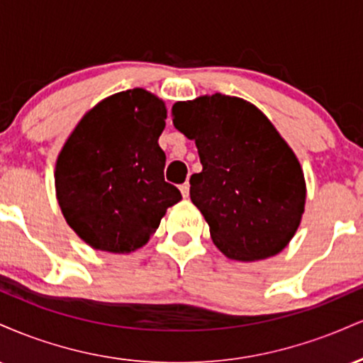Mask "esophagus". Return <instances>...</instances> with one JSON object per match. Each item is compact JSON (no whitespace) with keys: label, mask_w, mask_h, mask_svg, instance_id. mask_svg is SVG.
<instances>
[{"label":"esophagus","mask_w":363,"mask_h":363,"mask_svg":"<svg viewBox=\"0 0 363 363\" xmlns=\"http://www.w3.org/2000/svg\"><path fill=\"white\" fill-rule=\"evenodd\" d=\"M179 189H181L182 196L187 198V196H189V182H184V184H181V186H179Z\"/></svg>","instance_id":"obj_1"}]
</instances>
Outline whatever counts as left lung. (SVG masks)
<instances>
[{"label":"left lung","instance_id":"obj_1","mask_svg":"<svg viewBox=\"0 0 363 363\" xmlns=\"http://www.w3.org/2000/svg\"><path fill=\"white\" fill-rule=\"evenodd\" d=\"M172 123L198 148L203 170L189 194L216 247L235 261L283 251L301 225L306 179L272 121L244 99L215 94L174 104Z\"/></svg>","mask_w":363,"mask_h":363}]
</instances>
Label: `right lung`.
<instances>
[{
	"label": "right lung",
	"instance_id": "obj_1",
	"mask_svg": "<svg viewBox=\"0 0 363 363\" xmlns=\"http://www.w3.org/2000/svg\"><path fill=\"white\" fill-rule=\"evenodd\" d=\"M164 101L143 89L111 95L83 116L56 160V196L77 235L94 249L126 254L155 234L181 191L164 179L158 147Z\"/></svg>",
	"mask_w": 363,
	"mask_h": 363
}]
</instances>
